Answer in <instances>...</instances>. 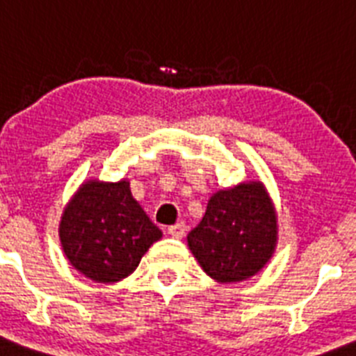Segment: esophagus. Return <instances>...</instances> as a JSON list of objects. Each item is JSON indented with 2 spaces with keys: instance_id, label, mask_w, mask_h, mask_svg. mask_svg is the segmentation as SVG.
<instances>
[{
  "instance_id": "esophagus-1",
  "label": "esophagus",
  "mask_w": 356,
  "mask_h": 356,
  "mask_svg": "<svg viewBox=\"0 0 356 356\" xmlns=\"http://www.w3.org/2000/svg\"><path fill=\"white\" fill-rule=\"evenodd\" d=\"M168 234L172 235L173 238L184 237V234H186V224H184V222L173 224V226H170V228H168Z\"/></svg>"
}]
</instances>
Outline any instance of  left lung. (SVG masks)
<instances>
[{"mask_svg":"<svg viewBox=\"0 0 356 356\" xmlns=\"http://www.w3.org/2000/svg\"><path fill=\"white\" fill-rule=\"evenodd\" d=\"M277 243V215L261 183L217 192L188 246L202 270L219 282L250 279L264 268Z\"/></svg>","mask_w":356,"mask_h":356,"instance_id":"left-lung-1","label":"left lung"}]
</instances>
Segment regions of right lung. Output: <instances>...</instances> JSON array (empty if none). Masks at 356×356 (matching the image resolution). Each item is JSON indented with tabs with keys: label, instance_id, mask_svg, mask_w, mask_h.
Masks as SVG:
<instances>
[{
	"label": "right lung",
	"instance_id": "add662e5",
	"mask_svg": "<svg viewBox=\"0 0 356 356\" xmlns=\"http://www.w3.org/2000/svg\"><path fill=\"white\" fill-rule=\"evenodd\" d=\"M163 237L130 193L127 181L83 184L59 224L65 255L79 273L95 282H118L141 262Z\"/></svg>",
	"mask_w": 356,
	"mask_h": 356
}]
</instances>
